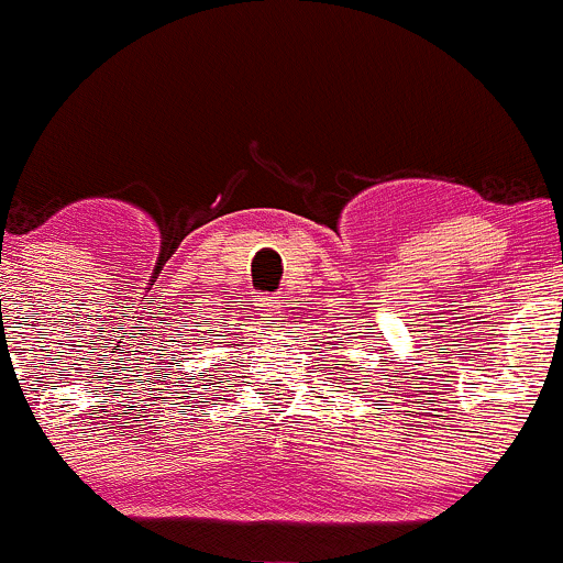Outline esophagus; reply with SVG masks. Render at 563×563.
Returning <instances> with one entry per match:
<instances>
[{"label": "esophagus", "mask_w": 563, "mask_h": 563, "mask_svg": "<svg viewBox=\"0 0 563 563\" xmlns=\"http://www.w3.org/2000/svg\"><path fill=\"white\" fill-rule=\"evenodd\" d=\"M264 306H266L264 311L269 313V317H277V313H280V308H283V306H280V299H266Z\"/></svg>", "instance_id": "1"}]
</instances>
